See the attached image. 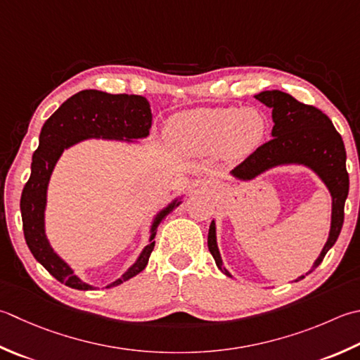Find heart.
I'll return each mask as SVG.
<instances>
[{"label":"heart","mask_w":360,"mask_h":360,"mask_svg":"<svg viewBox=\"0 0 360 360\" xmlns=\"http://www.w3.org/2000/svg\"><path fill=\"white\" fill-rule=\"evenodd\" d=\"M265 117L256 109H195L174 115L168 134L187 153H212L226 148L236 156L255 150L264 139Z\"/></svg>","instance_id":"heart-1"}]
</instances>
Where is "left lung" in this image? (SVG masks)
I'll return each mask as SVG.
<instances>
[{
	"mask_svg": "<svg viewBox=\"0 0 360 360\" xmlns=\"http://www.w3.org/2000/svg\"><path fill=\"white\" fill-rule=\"evenodd\" d=\"M256 100L271 108L273 139L252 151L242 164H238L232 174L238 179H252L271 167L283 164H302L320 176L333 196V218H330L329 238L321 255L315 260L312 270L319 266L326 252L339 238L345 218V201L349 190V176L347 172V151L342 136L334 128L326 114L311 104L300 103L292 95L279 90L260 91ZM207 246L215 264L224 274L220 251L217 246L215 223H210ZM311 270V271H312ZM309 271V273H311ZM300 276L295 281H301Z\"/></svg>",
	"mask_w": 360,
	"mask_h": 360,
	"instance_id": "left-lung-1",
	"label": "left lung"
}]
</instances>
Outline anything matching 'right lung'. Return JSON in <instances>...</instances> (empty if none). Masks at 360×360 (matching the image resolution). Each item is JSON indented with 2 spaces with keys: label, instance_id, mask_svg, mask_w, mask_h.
I'll use <instances>...</instances> for the list:
<instances>
[{
  "label": "right lung",
  "instance_id": "obj_1",
  "mask_svg": "<svg viewBox=\"0 0 360 360\" xmlns=\"http://www.w3.org/2000/svg\"><path fill=\"white\" fill-rule=\"evenodd\" d=\"M151 108L145 96L140 95H110L100 90H82L79 94L63 103L60 108L49 117L40 132V143L35 150L31 164V176L21 192L20 209L23 220V232L27 248L32 256L45 266L49 274L77 290H91V285L82 283L73 270L56 255L49 246L45 236V204L49 176L53 173L56 162L63 150L84 139H142L150 134ZM179 206L176 200L168 204L156 217L153 223L150 245L145 246L142 255L122 278L117 279L105 288L123 284L124 281L142 271L154 250L153 238L156 236L160 221Z\"/></svg>",
  "mask_w": 360,
  "mask_h": 360
}]
</instances>
